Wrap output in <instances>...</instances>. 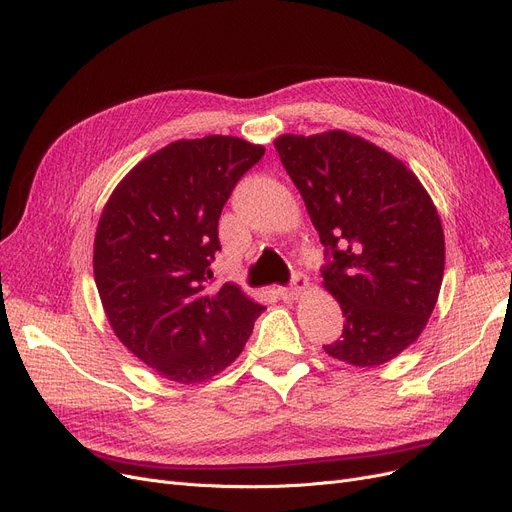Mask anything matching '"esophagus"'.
<instances>
[{
    "label": "esophagus",
    "instance_id": "esophagus-1",
    "mask_svg": "<svg viewBox=\"0 0 512 512\" xmlns=\"http://www.w3.org/2000/svg\"><path fill=\"white\" fill-rule=\"evenodd\" d=\"M309 286V280H307V276L305 274H295L293 276V284L291 286H280L278 288V297L282 299V301H295L305 288Z\"/></svg>",
    "mask_w": 512,
    "mask_h": 512
}]
</instances>
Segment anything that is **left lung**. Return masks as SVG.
Instances as JSON below:
<instances>
[{"label":"left lung","mask_w":512,"mask_h":512,"mask_svg":"<svg viewBox=\"0 0 512 512\" xmlns=\"http://www.w3.org/2000/svg\"><path fill=\"white\" fill-rule=\"evenodd\" d=\"M326 247L324 288L343 311L330 358L381 366L425 330L443 280L446 242L418 177L387 150L332 129L274 142Z\"/></svg>","instance_id":"1"}]
</instances>
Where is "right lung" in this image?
Here are the masks:
<instances>
[{"label": "right lung", "mask_w": 512, "mask_h": 512, "mask_svg": "<svg viewBox=\"0 0 512 512\" xmlns=\"http://www.w3.org/2000/svg\"><path fill=\"white\" fill-rule=\"evenodd\" d=\"M263 152L234 136L171 142L133 167L102 209L94 278L104 314L167 381L194 385L226 370L265 309L232 282L207 286L221 209Z\"/></svg>", "instance_id": "obj_1"}]
</instances>
